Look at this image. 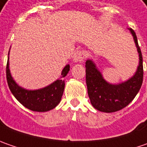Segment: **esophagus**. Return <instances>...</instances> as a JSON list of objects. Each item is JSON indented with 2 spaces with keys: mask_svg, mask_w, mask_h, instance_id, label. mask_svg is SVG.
<instances>
[{
  "mask_svg": "<svg viewBox=\"0 0 147 147\" xmlns=\"http://www.w3.org/2000/svg\"><path fill=\"white\" fill-rule=\"evenodd\" d=\"M86 57V53L83 51H77L73 55V59L74 62H82Z\"/></svg>",
  "mask_w": 147,
  "mask_h": 147,
  "instance_id": "1",
  "label": "esophagus"
}]
</instances>
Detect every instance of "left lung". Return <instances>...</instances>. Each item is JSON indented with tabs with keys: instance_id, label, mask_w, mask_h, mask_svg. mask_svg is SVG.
<instances>
[{
	"instance_id": "1",
	"label": "left lung",
	"mask_w": 147,
	"mask_h": 147,
	"mask_svg": "<svg viewBox=\"0 0 147 147\" xmlns=\"http://www.w3.org/2000/svg\"><path fill=\"white\" fill-rule=\"evenodd\" d=\"M133 35L139 54V65L135 74L125 82L111 84L104 79L101 73L92 59L86 61V82L91 103L95 109L112 113L126 107L137 96L143 81L142 55L135 32L128 28Z\"/></svg>"
}]
</instances>
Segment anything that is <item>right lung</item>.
I'll list each match as a JSON object with an SVG mask.
<instances>
[{
  "instance_id": "add662e5",
  "label": "right lung",
  "mask_w": 147,
  "mask_h": 147,
  "mask_svg": "<svg viewBox=\"0 0 147 147\" xmlns=\"http://www.w3.org/2000/svg\"><path fill=\"white\" fill-rule=\"evenodd\" d=\"M69 65H66L62 70L59 79H57L47 87L37 90H27L20 87L13 79L9 68L8 57L6 79L10 92L24 106L32 111L46 112L54 109L59 103L65 89L64 78L69 73Z\"/></svg>"
}]
</instances>
